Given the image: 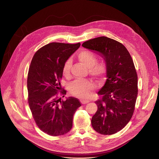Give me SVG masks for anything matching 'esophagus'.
I'll list each match as a JSON object with an SVG mask.
<instances>
[{"label":"esophagus","instance_id":"1","mask_svg":"<svg viewBox=\"0 0 159 159\" xmlns=\"http://www.w3.org/2000/svg\"><path fill=\"white\" fill-rule=\"evenodd\" d=\"M80 102L81 103H82V104H86V103H88L89 102V101H88V100H84V99H82L81 101H80Z\"/></svg>","mask_w":159,"mask_h":159}]
</instances>
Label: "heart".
<instances>
[{
    "instance_id": "b5f03b06",
    "label": "heart",
    "mask_w": 159,
    "mask_h": 159,
    "mask_svg": "<svg viewBox=\"0 0 159 159\" xmlns=\"http://www.w3.org/2000/svg\"><path fill=\"white\" fill-rule=\"evenodd\" d=\"M77 57L81 63L89 68L88 71L91 76L101 79L105 75L107 70L105 64L96 63L97 58L91 51H82L77 54ZM71 66V64L70 60L66 61L62 69L64 76H69ZM94 87V84L89 80L77 79L70 83L69 86V90L72 95L80 98H86Z\"/></svg>"
}]
</instances>
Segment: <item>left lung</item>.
I'll return each instance as SVG.
<instances>
[{
  "instance_id": "1",
  "label": "left lung",
  "mask_w": 159,
  "mask_h": 159,
  "mask_svg": "<svg viewBox=\"0 0 159 159\" xmlns=\"http://www.w3.org/2000/svg\"><path fill=\"white\" fill-rule=\"evenodd\" d=\"M83 47L98 52L106 62L107 80L98 94L99 99L91 123L98 133L112 135L130 121L138 95V77L133 60L121 43L106 37L93 38Z\"/></svg>"
}]
</instances>
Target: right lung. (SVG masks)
Returning a JSON list of instances; mask_svg holds the SVG:
<instances>
[{"mask_svg": "<svg viewBox=\"0 0 159 159\" xmlns=\"http://www.w3.org/2000/svg\"><path fill=\"white\" fill-rule=\"evenodd\" d=\"M80 46V43L45 45L35 53L30 66L27 79L29 106L38 128L51 136L70 131L73 115L81 106L76 98L61 101L58 97L66 94V90H61L60 81L63 64Z\"/></svg>", "mask_w": 159, "mask_h": 159, "instance_id": "1", "label": "right lung"}]
</instances>
